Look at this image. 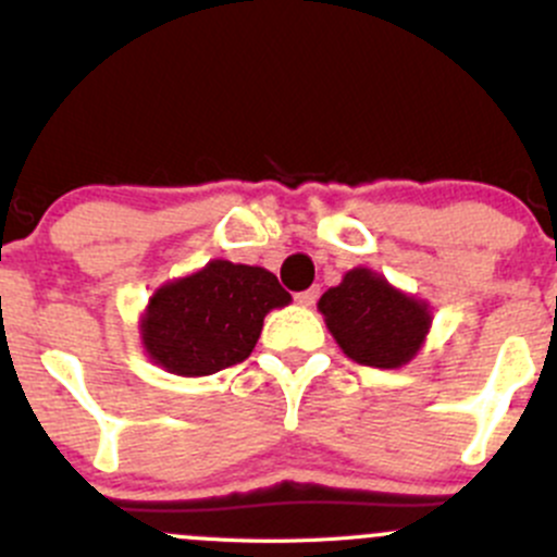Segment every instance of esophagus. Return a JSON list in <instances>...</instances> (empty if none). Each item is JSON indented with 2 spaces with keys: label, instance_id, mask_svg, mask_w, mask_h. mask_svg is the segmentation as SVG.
Returning a JSON list of instances; mask_svg holds the SVG:
<instances>
[{
  "label": "esophagus",
  "instance_id": "esophagus-1",
  "mask_svg": "<svg viewBox=\"0 0 557 557\" xmlns=\"http://www.w3.org/2000/svg\"><path fill=\"white\" fill-rule=\"evenodd\" d=\"M318 296H320V288H307V290H299V294H296V301H299L301 307H312L314 301H318Z\"/></svg>",
  "mask_w": 557,
  "mask_h": 557
}]
</instances>
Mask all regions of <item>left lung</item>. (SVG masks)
Masks as SVG:
<instances>
[{"mask_svg": "<svg viewBox=\"0 0 557 557\" xmlns=\"http://www.w3.org/2000/svg\"><path fill=\"white\" fill-rule=\"evenodd\" d=\"M329 331L347 358L363 367L396 369L423 345L431 314L369 269H352L318 301Z\"/></svg>", "mask_w": 557, "mask_h": 557, "instance_id": "1", "label": "left lung"}]
</instances>
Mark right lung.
Masks as SVG:
<instances>
[{
  "label": "right lung",
  "mask_w": 557,
  "mask_h": 557,
  "mask_svg": "<svg viewBox=\"0 0 557 557\" xmlns=\"http://www.w3.org/2000/svg\"><path fill=\"white\" fill-rule=\"evenodd\" d=\"M288 301L290 294L267 269L210 261L201 272L156 290L143 320V342L166 372L205 377L243 363L267 312Z\"/></svg>",
  "instance_id": "add662e5"
}]
</instances>
